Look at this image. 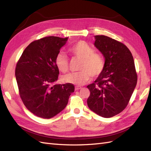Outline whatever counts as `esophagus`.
Segmentation results:
<instances>
[{
  "label": "esophagus",
  "mask_w": 151,
  "mask_h": 151,
  "mask_svg": "<svg viewBox=\"0 0 151 151\" xmlns=\"http://www.w3.org/2000/svg\"><path fill=\"white\" fill-rule=\"evenodd\" d=\"M75 88V90H78V89H81V86H76Z\"/></svg>",
  "instance_id": "1"
}]
</instances>
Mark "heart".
<instances>
[{
	"instance_id": "1",
	"label": "heart",
	"mask_w": 151,
	"mask_h": 151,
	"mask_svg": "<svg viewBox=\"0 0 151 151\" xmlns=\"http://www.w3.org/2000/svg\"><path fill=\"white\" fill-rule=\"evenodd\" d=\"M70 54L81 59L78 69L80 71L70 73L63 76L65 82L76 85H82L89 79L99 76L104 70L105 61L101 53L95 52L90 45L85 41H79L74 43L69 49ZM55 64L60 71L65 73L69 70L68 58L63 52H59L55 58Z\"/></svg>"
}]
</instances>
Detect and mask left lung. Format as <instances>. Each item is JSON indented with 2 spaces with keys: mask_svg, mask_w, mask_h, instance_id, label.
<instances>
[{
  "mask_svg": "<svg viewBox=\"0 0 151 151\" xmlns=\"http://www.w3.org/2000/svg\"><path fill=\"white\" fill-rule=\"evenodd\" d=\"M95 46L105 58L104 70L87 86L88 107L101 117H111L127 107L136 88L137 75L132 53L115 40L95 36Z\"/></svg>",
  "mask_w": 151,
  "mask_h": 151,
  "instance_id": "1",
  "label": "left lung"
}]
</instances>
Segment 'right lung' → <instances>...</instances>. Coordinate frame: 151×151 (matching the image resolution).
<instances>
[{
  "mask_svg": "<svg viewBox=\"0 0 151 151\" xmlns=\"http://www.w3.org/2000/svg\"><path fill=\"white\" fill-rule=\"evenodd\" d=\"M67 37H45L34 41L24 49L15 68L19 93L25 106L37 117L50 119L65 108L73 84H56L59 69L55 58Z\"/></svg>",
  "mask_w": 151,
  "mask_h": 151,
  "instance_id": "obj_1",
  "label": "right lung"
}]
</instances>
